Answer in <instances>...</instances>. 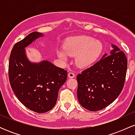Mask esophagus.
Wrapping results in <instances>:
<instances>
[{"mask_svg":"<svg viewBox=\"0 0 135 135\" xmlns=\"http://www.w3.org/2000/svg\"><path fill=\"white\" fill-rule=\"evenodd\" d=\"M69 77L70 78H73V77H75V74L72 72H70L69 73Z\"/></svg>","mask_w":135,"mask_h":135,"instance_id":"obj_1","label":"esophagus"}]
</instances>
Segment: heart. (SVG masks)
<instances>
[{
    "label": "heart",
    "mask_w": 135,
    "mask_h": 135,
    "mask_svg": "<svg viewBox=\"0 0 135 135\" xmlns=\"http://www.w3.org/2000/svg\"><path fill=\"white\" fill-rule=\"evenodd\" d=\"M102 51L103 45L100 41L83 35L68 39L65 43L64 51L58 50L57 54L62 60H66L67 55L77 56V64L84 67L93 63L101 55Z\"/></svg>",
    "instance_id": "b5f03b06"
}]
</instances>
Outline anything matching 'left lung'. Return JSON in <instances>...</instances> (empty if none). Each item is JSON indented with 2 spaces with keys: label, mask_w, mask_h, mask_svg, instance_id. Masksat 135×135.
Segmentation results:
<instances>
[{
  "label": "left lung",
  "mask_w": 135,
  "mask_h": 135,
  "mask_svg": "<svg viewBox=\"0 0 135 135\" xmlns=\"http://www.w3.org/2000/svg\"><path fill=\"white\" fill-rule=\"evenodd\" d=\"M107 54L93 65L77 76V98L80 104L90 111L103 109L121 93L126 79L128 60L124 52L112 45Z\"/></svg>",
  "instance_id": "obj_1"
}]
</instances>
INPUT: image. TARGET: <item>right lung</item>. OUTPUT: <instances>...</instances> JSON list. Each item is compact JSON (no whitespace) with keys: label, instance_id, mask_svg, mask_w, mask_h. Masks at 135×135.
Here are the masks:
<instances>
[{"label":"right lung","instance_id":"obj_1","mask_svg":"<svg viewBox=\"0 0 135 135\" xmlns=\"http://www.w3.org/2000/svg\"><path fill=\"white\" fill-rule=\"evenodd\" d=\"M42 34L32 32L14 45L9 61V79L16 97L26 107L37 113L51 110L58 91L67 79V71L47 61L32 63L25 47Z\"/></svg>","mask_w":135,"mask_h":135}]
</instances>
